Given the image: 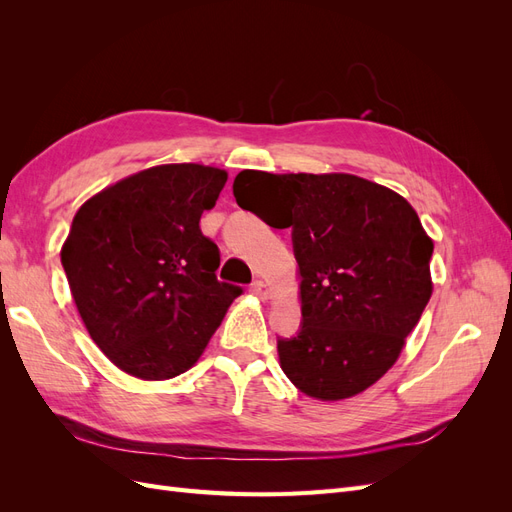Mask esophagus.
<instances>
[{
  "instance_id": "1",
  "label": "esophagus",
  "mask_w": 512,
  "mask_h": 512,
  "mask_svg": "<svg viewBox=\"0 0 512 512\" xmlns=\"http://www.w3.org/2000/svg\"><path fill=\"white\" fill-rule=\"evenodd\" d=\"M256 297H260V299H269L271 297V288H269V284L267 282H262V280H256L254 284H252V288H250Z\"/></svg>"
}]
</instances>
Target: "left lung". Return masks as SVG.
I'll use <instances>...</instances> for the list:
<instances>
[{"label":"left lung","instance_id":"8db88e82","mask_svg":"<svg viewBox=\"0 0 512 512\" xmlns=\"http://www.w3.org/2000/svg\"><path fill=\"white\" fill-rule=\"evenodd\" d=\"M237 205L292 228L303 327L277 339L280 367L307 397L339 401L399 359L431 299L433 241L404 196L348 173L241 170Z\"/></svg>","mask_w":512,"mask_h":512}]
</instances>
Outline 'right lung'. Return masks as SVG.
Returning a JSON list of instances; mask_svg holds the SVG:
<instances>
[{
  "mask_svg": "<svg viewBox=\"0 0 512 512\" xmlns=\"http://www.w3.org/2000/svg\"><path fill=\"white\" fill-rule=\"evenodd\" d=\"M226 179L205 164L151 166L74 215L61 245L72 299L96 346L134 378L188 371L243 292L218 282L220 250L198 226Z\"/></svg>",
  "mask_w": 512,
  "mask_h": 512,
  "instance_id": "1",
  "label": "right lung"
}]
</instances>
